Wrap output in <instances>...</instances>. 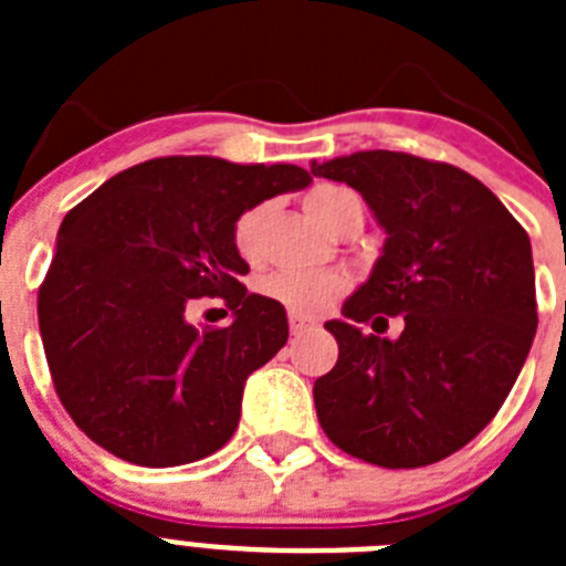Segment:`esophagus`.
Here are the masks:
<instances>
[{"label": "esophagus", "instance_id": "1", "mask_svg": "<svg viewBox=\"0 0 566 566\" xmlns=\"http://www.w3.org/2000/svg\"><path fill=\"white\" fill-rule=\"evenodd\" d=\"M289 328H292V334H303V332H308V328H314V319L292 312L289 314Z\"/></svg>", "mask_w": 566, "mask_h": 566}]
</instances>
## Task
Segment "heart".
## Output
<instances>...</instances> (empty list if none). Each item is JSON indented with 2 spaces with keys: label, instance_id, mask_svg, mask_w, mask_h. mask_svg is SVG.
<instances>
[{
  "label": "heart",
  "instance_id": "heart-1",
  "mask_svg": "<svg viewBox=\"0 0 566 566\" xmlns=\"http://www.w3.org/2000/svg\"><path fill=\"white\" fill-rule=\"evenodd\" d=\"M303 207L312 214L319 227L337 234L343 223L352 218V212H363L359 198L352 189L337 187V184H319L308 189L303 198ZM260 223H263V207H249L238 214L232 227V247L243 260H254L260 254ZM348 289V280L337 272H272L260 280V294L283 308L303 317H317L343 297Z\"/></svg>",
  "mask_w": 566,
  "mask_h": 566
}]
</instances>
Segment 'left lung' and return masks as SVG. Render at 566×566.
I'll return each instance as SVG.
<instances>
[{"instance_id":"8db88e82","label":"left lung","mask_w":566,"mask_h":566,"mask_svg":"<svg viewBox=\"0 0 566 566\" xmlns=\"http://www.w3.org/2000/svg\"><path fill=\"white\" fill-rule=\"evenodd\" d=\"M348 184L385 229L371 277L326 328L337 365L314 405L339 451L379 468L451 457L496 417L536 337V272L522 223L453 164L368 149L317 164ZM402 313L397 340L377 325ZM375 319L376 335L358 323Z\"/></svg>"}]
</instances>
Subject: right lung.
Returning a JSON list of instances; mask_svg holds the SVG:
<instances>
[{"instance_id": "right-lung-1", "label": "right lung", "mask_w": 566, "mask_h": 566, "mask_svg": "<svg viewBox=\"0 0 566 566\" xmlns=\"http://www.w3.org/2000/svg\"><path fill=\"white\" fill-rule=\"evenodd\" d=\"M312 175L294 164L169 155L129 167L64 214L39 286V332L64 411L124 462L172 468L232 439L243 385L286 345V308L249 294L240 212ZM221 296L227 329L186 306Z\"/></svg>"}]
</instances>
